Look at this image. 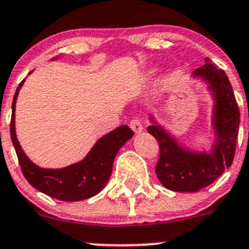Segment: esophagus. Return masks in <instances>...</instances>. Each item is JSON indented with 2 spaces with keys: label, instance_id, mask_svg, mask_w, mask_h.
<instances>
[{
  "label": "esophagus",
  "instance_id": "1",
  "mask_svg": "<svg viewBox=\"0 0 249 249\" xmlns=\"http://www.w3.org/2000/svg\"><path fill=\"white\" fill-rule=\"evenodd\" d=\"M130 127H131L132 131H134L135 134H139V132H141L142 130H143V126H142L141 119H140L139 117L132 118L131 122H130Z\"/></svg>",
  "mask_w": 249,
  "mask_h": 249
}]
</instances>
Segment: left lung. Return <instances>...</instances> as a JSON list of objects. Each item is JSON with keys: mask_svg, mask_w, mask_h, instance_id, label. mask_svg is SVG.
Listing matches in <instances>:
<instances>
[{"mask_svg": "<svg viewBox=\"0 0 249 249\" xmlns=\"http://www.w3.org/2000/svg\"><path fill=\"white\" fill-rule=\"evenodd\" d=\"M195 71L211 85L215 98L214 129L216 142L212 153H194L178 146L159 125L153 122L147 131L157 140L159 158L156 174L161 185L176 192H196L216 180L230 168L236 152L240 127V109L225 71L206 59Z\"/></svg>", "mask_w": 249, "mask_h": 249, "instance_id": "8db88e82", "label": "left lung"}]
</instances>
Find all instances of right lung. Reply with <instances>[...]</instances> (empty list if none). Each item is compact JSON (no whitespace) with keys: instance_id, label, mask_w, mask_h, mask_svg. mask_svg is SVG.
Instances as JSON below:
<instances>
[{"instance_id":"obj_1","label":"right lung","mask_w":249,"mask_h":249,"mask_svg":"<svg viewBox=\"0 0 249 249\" xmlns=\"http://www.w3.org/2000/svg\"><path fill=\"white\" fill-rule=\"evenodd\" d=\"M23 83L24 80L19 84L12 103L11 139L24 178L36 190L59 201H83L97 195L105 187L112 174L113 161L118 151L127 140L134 136V131L127 125H122L113 130L98 140L88 157L80 163L59 170L38 168L29 160L20 148L14 129L16 101Z\"/></svg>"}]
</instances>
